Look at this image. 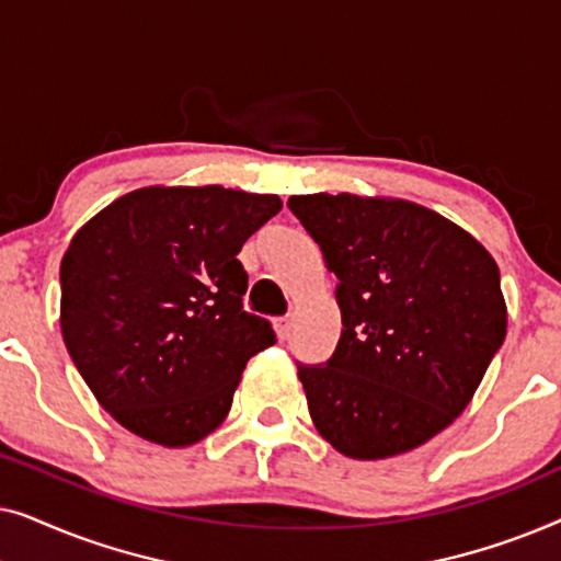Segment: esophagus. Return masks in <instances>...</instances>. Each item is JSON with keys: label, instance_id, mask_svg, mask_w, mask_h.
Instances as JSON below:
<instances>
[{"label": "esophagus", "instance_id": "34e87169", "mask_svg": "<svg viewBox=\"0 0 561 561\" xmlns=\"http://www.w3.org/2000/svg\"><path fill=\"white\" fill-rule=\"evenodd\" d=\"M275 327V334H278V340H288L290 334V317H278L273 321Z\"/></svg>", "mask_w": 561, "mask_h": 561}]
</instances>
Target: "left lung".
<instances>
[{"label":"left lung","instance_id":"obj_1","mask_svg":"<svg viewBox=\"0 0 561 561\" xmlns=\"http://www.w3.org/2000/svg\"><path fill=\"white\" fill-rule=\"evenodd\" d=\"M288 209L340 280L334 355L298 363L313 426L352 459L421 447L467 409L505 340L493 255L403 198L311 194Z\"/></svg>","mask_w":561,"mask_h":561}]
</instances>
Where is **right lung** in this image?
I'll use <instances>...</instances> for the list:
<instances>
[{"label":"right lung","mask_w":561,"mask_h":561,"mask_svg":"<svg viewBox=\"0 0 561 561\" xmlns=\"http://www.w3.org/2000/svg\"><path fill=\"white\" fill-rule=\"evenodd\" d=\"M283 202L221 186H148L73 234L60 260V332L91 393L127 432L191 447L232 409L271 321L242 309L237 252Z\"/></svg>","instance_id":"add662e5"}]
</instances>
